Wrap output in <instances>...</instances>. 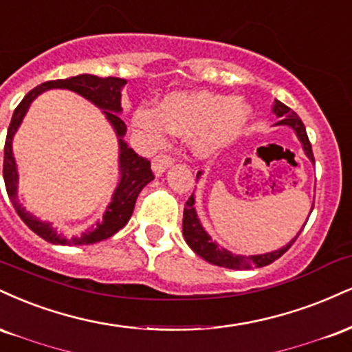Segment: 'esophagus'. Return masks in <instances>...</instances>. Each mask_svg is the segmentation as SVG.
<instances>
[{"label": "esophagus", "mask_w": 352, "mask_h": 352, "mask_svg": "<svg viewBox=\"0 0 352 352\" xmlns=\"http://www.w3.org/2000/svg\"><path fill=\"white\" fill-rule=\"evenodd\" d=\"M173 163H175V160H173L169 155H158V156H155V158H153L151 168H153V171L156 173V175H161V173H164V169L171 166Z\"/></svg>", "instance_id": "1"}]
</instances>
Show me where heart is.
Listing matches in <instances>:
<instances>
[{"instance_id": "obj_1", "label": "heart", "mask_w": 352, "mask_h": 352, "mask_svg": "<svg viewBox=\"0 0 352 352\" xmlns=\"http://www.w3.org/2000/svg\"><path fill=\"white\" fill-rule=\"evenodd\" d=\"M250 109L241 98L209 92L173 94L158 105H142L133 111V125L150 146L166 143L171 130L188 135L192 150L209 156L243 130Z\"/></svg>"}]
</instances>
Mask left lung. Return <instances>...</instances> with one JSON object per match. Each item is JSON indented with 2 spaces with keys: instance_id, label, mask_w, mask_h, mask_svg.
<instances>
[{
  "instance_id": "left-lung-1",
  "label": "left lung",
  "mask_w": 352,
  "mask_h": 352,
  "mask_svg": "<svg viewBox=\"0 0 352 352\" xmlns=\"http://www.w3.org/2000/svg\"><path fill=\"white\" fill-rule=\"evenodd\" d=\"M274 111L276 117H280V122H276V125H288L292 126L293 130L296 131L298 135L301 144H303V150L307 153V156L309 160L315 163V156H313V150H311V143H309L308 135H307V128H305L303 122H301L298 115L295 113L292 109H288L287 105L282 102L276 100L274 105ZM201 171L197 173V177H199ZM311 214V212H309ZM305 227V226H303ZM303 230V229H301ZM183 234L186 242L191 249L196 252L199 257H202L206 262L214 263V265L219 267H226V268H234V270H247V268L252 267H267L270 263H274L276 258H280L282 255L287 252L290 247L295 243L298 235H296L293 241L285 245L283 249L270 252V254H263V255H250V257H243V255H234L230 252H227L224 249L217 245L216 242H212V239L209 237L208 232L202 229L199 219L196 216V210H194V197L191 194L188 201L184 204V214H183Z\"/></svg>"
}]
</instances>
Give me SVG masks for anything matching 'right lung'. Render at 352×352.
<instances>
[{
	"instance_id": "1",
	"label": "right lung",
	"mask_w": 352,
	"mask_h": 352,
	"mask_svg": "<svg viewBox=\"0 0 352 352\" xmlns=\"http://www.w3.org/2000/svg\"><path fill=\"white\" fill-rule=\"evenodd\" d=\"M126 84L125 78L118 77H97L89 76V74H82V76L64 78V80H49L44 84L37 85L31 92H28L26 97L21 100V103L16 107L14 113H12L10 128H8L6 142H4V161H3V177L4 186H6L8 197H10L12 208L16 209L18 216L23 219L32 232L43 237L44 241L51 243H60V245H89V243H95L105 241V239L111 237L117 234L122 227L126 226L130 221L131 214H133V208L136 197L142 189L155 179V175L151 171V163L146 158H142L133 151V148H128L126 143L123 142L122 136L126 133V125L117 113L122 111V87ZM49 88H69L74 91L80 93L87 100L95 102L105 109L106 116L114 125L118 131L119 142L120 143V172L122 177L120 178V184L116 192L112 202L102 223H98L92 231L82 234L80 238L65 239L60 238L50 225L39 221L32 214H29L17 201V172L15 171V164L12 158L10 142L15 130L22 121V117L34 100L39 93Z\"/></svg>"
}]
</instances>
